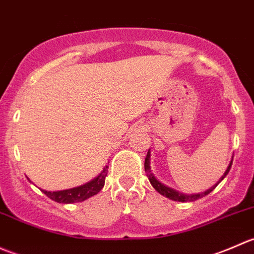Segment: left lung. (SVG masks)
<instances>
[{
    "instance_id": "left-lung-1",
    "label": "left lung",
    "mask_w": 254,
    "mask_h": 254,
    "mask_svg": "<svg viewBox=\"0 0 254 254\" xmlns=\"http://www.w3.org/2000/svg\"><path fill=\"white\" fill-rule=\"evenodd\" d=\"M231 166H232V161H231V162H230V165H229V167H227L226 172H225V175L222 176V178L220 179V182H221L222 179H224L225 177H226L227 173L230 172V168H231ZM145 172H146V176H147L148 179H150V183L152 184V187L156 189V190L158 191V193L162 194V195H165V196H167V198L172 199V200H177V201H194V200H198V199L203 198V196H205L209 193H211V191L214 190L215 188H216L217 184L220 183V182H219V183L215 184L214 187H211V188H210L209 190L204 191V193H201V194H193V195H186V194L178 193V191L173 190V189L168 188V187L163 186L162 183H160V182H158L157 179H156L155 177H153L152 173H151L150 152H147V156H146V158H145Z\"/></svg>"
}]
</instances>
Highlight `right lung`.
Masks as SVG:
<instances>
[{"label": "right lung", "instance_id": "obj_1", "mask_svg": "<svg viewBox=\"0 0 254 254\" xmlns=\"http://www.w3.org/2000/svg\"><path fill=\"white\" fill-rule=\"evenodd\" d=\"M107 173H108V166H106L103 168V171H102L101 175L97 177V178H94L93 181L89 182V183L83 184V186L77 187V188L67 189V190L53 191V193L51 191L43 190V193L49 196L51 200L58 201V203L70 204L77 203V201H83L101 191V189L104 187Z\"/></svg>", "mask_w": 254, "mask_h": 254}]
</instances>
